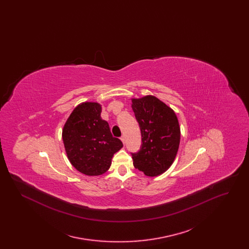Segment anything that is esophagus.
<instances>
[{
	"mask_svg": "<svg viewBox=\"0 0 249 249\" xmlns=\"http://www.w3.org/2000/svg\"><path fill=\"white\" fill-rule=\"evenodd\" d=\"M120 140L122 141L123 143H125V136H124V135H123V136H121V137H120Z\"/></svg>",
	"mask_w": 249,
	"mask_h": 249,
	"instance_id": "34e87169",
	"label": "esophagus"
}]
</instances>
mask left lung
Instances as JSON below:
<instances>
[{
    "label": "left lung",
    "mask_w": 249,
    "mask_h": 249,
    "mask_svg": "<svg viewBox=\"0 0 249 249\" xmlns=\"http://www.w3.org/2000/svg\"><path fill=\"white\" fill-rule=\"evenodd\" d=\"M142 145L132 153L133 165L146 177L160 176L173 164L180 143V126L175 111L153 95L132 98Z\"/></svg>",
    "instance_id": "1"
}]
</instances>
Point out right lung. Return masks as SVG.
Wrapping results in <instances>:
<instances>
[{
    "mask_svg": "<svg viewBox=\"0 0 249 249\" xmlns=\"http://www.w3.org/2000/svg\"><path fill=\"white\" fill-rule=\"evenodd\" d=\"M99 103L85 102L75 107L62 129V140L69 161L89 177L105 174L112 158L123 146L113 137L107 121L101 118Z\"/></svg>",
    "mask_w": 249,
    "mask_h": 249,
    "instance_id": "add662e5",
    "label": "right lung"
}]
</instances>
